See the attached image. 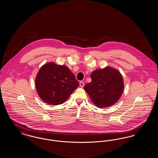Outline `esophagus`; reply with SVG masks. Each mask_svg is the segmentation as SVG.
<instances>
[{"label":"esophagus","instance_id":"34e87169","mask_svg":"<svg viewBox=\"0 0 158 158\" xmlns=\"http://www.w3.org/2000/svg\"><path fill=\"white\" fill-rule=\"evenodd\" d=\"M79 85H80L81 87H82H82H83V86H84V85H85V84H84V83L83 82H82V81H81V82H80V83H79Z\"/></svg>","mask_w":158,"mask_h":158}]
</instances>
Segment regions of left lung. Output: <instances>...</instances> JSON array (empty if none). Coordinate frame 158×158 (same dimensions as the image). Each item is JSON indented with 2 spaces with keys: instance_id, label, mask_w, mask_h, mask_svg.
Returning a JSON list of instances; mask_svg holds the SVG:
<instances>
[{
  "instance_id": "1",
  "label": "left lung",
  "mask_w": 158,
  "mask_h": 158,
  "mask_svg": "<svg viewBox=\"0 0 158 158\" xmlns=\"http://www.w3.org/2000/svg\"><path fill=\"white\" fill-rule=\"evenodd\" d=\"M92 81L84 86L91 101L99 108L115 104L122 95L124 82L120 73L110 67L97 69L90 75Z\"/></svg>"
}]
</instances>
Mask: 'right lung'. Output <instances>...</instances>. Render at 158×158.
Here are the masks:
<instances>
[{
    "label": "right lung",
    "mask_w": 158,
    "mask_h": 158,
    "mask_svg": "<svg viewBox=\"0 0 158 158\" xmlns=\"http://www.w3.org/2000/svg\"><path fill=\"white\" fill-rule=\"evenodd\" d=\"M79 86L74 74L66 66L48 63L40 68L35 87L45 103L57 105L64 103Z\"/></svg>",
    "instance_id": "obj_1"
}]
</instances>
